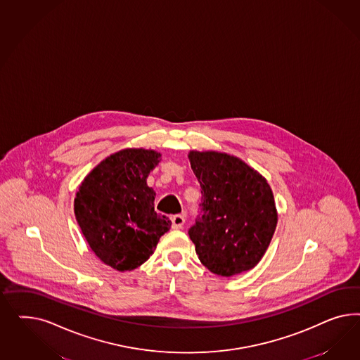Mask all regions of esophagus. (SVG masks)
Returning <instances> with one entry per match:
<instances>
[{
	"instance_id": "esophagus-1",
	"label": "esophagus",
	"mask_w": 360,
	"mask_h": 360,
	"mask_svg": "<svg viewBox=\"0 0 360 360\" xmlns=\"http://www.w3.org/2000/svg\"><path fill=\"white\" fill-rule=\"evenodd\" d=\"M172 223H173V229H181L184 227V224H185V217L184 215H174L173 218H172Z\"/></svg>"
}]
</instances>
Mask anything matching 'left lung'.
I'll use <instances>...</instances> for the list:
<instances>
[{
  "label": "left lung",
  "instance_id": "1",
  "mask_svg": "<svg viewBox=\"0 0 360 360\" xmlns=\"http://www.w3.org/2000/svg\"><path fill=\"white\" fill-rule=\"evenodd\" d=\"M202 187L203 215L188 229L200 262L231 277L255 268L277 226L272 188L257 170L227 153H188Z\"/></svg>",
  "mask_w": 360,
  "mask_h": 360
}]
</instances>
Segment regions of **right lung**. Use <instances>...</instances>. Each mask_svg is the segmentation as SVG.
Returning <instances> with one entry per match:
<instances>
[{
	"label": "right lung",
	"instance_id": "add662e5",
	"mask_svg": "<svg viewBox=\"0 0 360 360\" xmlns=\"http://www.w3.org/2000/svg\"><path fill=\"white\" fill-rule=\"evenodd\" d=\"M161 153L142 148L113 153L95 166L74 200L77 224L89 248L110 268H139L172 221L154 211L155 193L146 184Z\"/></svg>",
	"mask_w": 360,
	"mask_h": 360
}]
</instances>
